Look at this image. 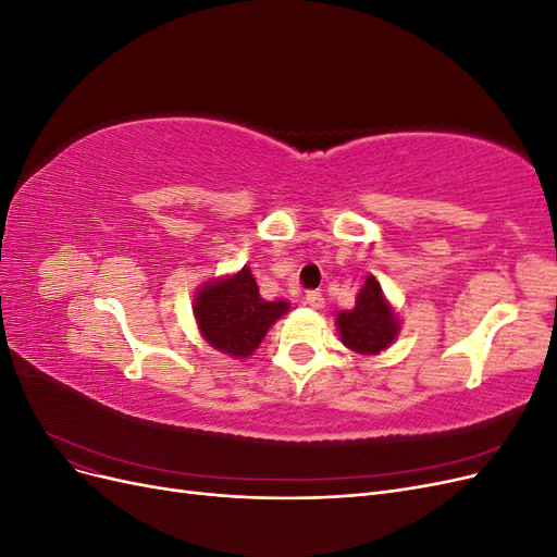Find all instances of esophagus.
I'll return each instance as SVG.
<instances>
[{"instance_id":"34e87169","label":"esophagus","mask_w":557,"mask_h":557,"mask_svg":"<svg viewBox=\"0 0 557 557\" xmlns=\"http://www.w3.org/2000/svg\"><path fill=\"white\" fill-rule=\"evenodd\" d=\"M305 301H307V305H309L311 309H323V307H325V297H323V293H318V290L307 293Z\"/></svg>"}]
</instances>
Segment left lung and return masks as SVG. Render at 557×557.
<instances>
[{
    "instance_id": "left-lung-1",
    "label": "left lung",
    "mask_w": 557,
    "mask_h": 557,
    "mask_svg": "<svg viewBox=\"0 0 557 557\" xmlns=\"http://www.w3.org/2000/svg\"><path fill=\"white\" fill-rule=\"evenodd\" d=\"M336 327L346 348L360 356H379L397 339L399 318L391 301L383 297L381 283L374 276H367L356 297V307L336 313Z\"/></svg>"
}]
</instances>
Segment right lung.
<instances>
[{"mask_svg": "<svg viewBox=\"0 0 557 557\" xmlns=\"http://www.w3.org/2000/svg\"><path fill=\"white\" fill-rule=\"evenodd\" d=\"M193 311L201 336L215 350L242 360L260 346L267 330L288 311V301L262 299L250 269L244 267L234 276L201 285Z\"/></svg>", "mask_w": 557, "mask_h": 557, "instance_id": "obj_1", "label": "right lung"}]
</instances>
